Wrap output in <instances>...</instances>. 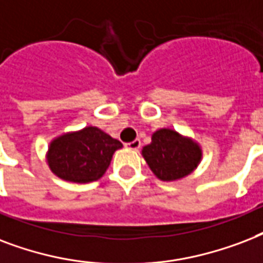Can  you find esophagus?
Listing matches in <instances>:
<instances>
[{
  "label": "esophagus",
  "instance_id": "esophagus-1",
  "mask_svg": "<svg viewBox=\"0 0 263 263\" xmlns=\"http://www.w3.org/2000/svg\"><path fill=\"white\" fill-rule=\"evenodd\" d=\"M140 146H141V141H140V140H134V141L127 142V144H126V148H127V149L137 151Z\"/></svg>",
  "mask_w": 263,
  "mask_h": 263
}]
</instances>
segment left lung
I'll use <instances>...</instances> for the list:
<instances>
[{"label":"left lung","mask_w":263,"mask_h":263,"mask_svg":"<svg viewBox=\"0 0 263 263\" xmlns=\"http://www.w3.org/2000/svg\"><path fill=\"white\" fill-rule=\"evenodd\" d=\"M151 172L160 181H178L192 174L200 164L203 151L192 137L163 127L152 134L151 144L141 151Z\"/></svg>","instance_id":"left-lung-1"}]
</instances>
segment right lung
<instances>
[{
  "instance_id": "1",
  "label": "right lung",
  "mask_w": 263,
  "mask_h": 263,
  "mask_svg": "<svg viewBox=\"0 0 263 263\" xmlns=\"http://www.w3.org/2000/svg\"><path fill=\"white\" fill-rule=\"evenodd\" d=\"M122 144L96 126L67 132L54 137L45 159L54 176L68 182L87 184L107 172L115 151Z\"/></svg>"
}]
</instances>
